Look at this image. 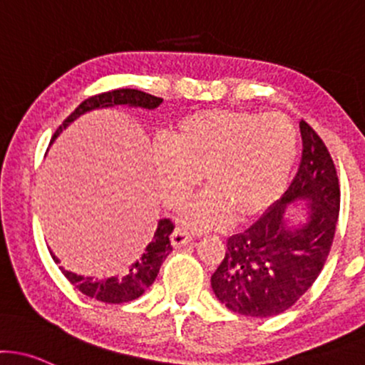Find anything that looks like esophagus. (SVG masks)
<instances>
[{"label":"esophagus","mask_w":365,"mask_h":365,"mask_svg":"<svg viewBox=\"0 0 365 365\" xmlns=\"http://www.w3.org/2000/svg\"><path fill=\"white\" fill-rule=\"evenodd\" d=\"M190 241H192V235L187 230H183V228H176L173 234H171V244H173L175 247L187 246Z\"/></svg>","instance_id":"1"}]
</instances>
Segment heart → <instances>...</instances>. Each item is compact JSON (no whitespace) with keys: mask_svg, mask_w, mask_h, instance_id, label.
<instances>
[{"mask_svg":"<svg viewBox=\"0 0 365 365\" xmlns=\"http://www.w3.org/2000/svg\"><path fill=\"white\" fill-rule=\"evenodd\" d=\"M298 152L293 123L277 112L207 109L187 115L155 152V183L176 206L201 175L206 190L182 210L194 228L215 227L230 215L244 222L263 213L286 190Z\"/></svg>","mask_w":365,"mask_h":365,"instance_id":"heart-1","label":"heart"}]
</instances>
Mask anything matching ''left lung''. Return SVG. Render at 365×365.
I'll list each match as a JSON object with an SVG mask.
<instances>
[{
    "mask_svg": "<svg viewBox=\"0 0 365 365\" xmlns=\"http://www.w3.org/2000/svg\"><path fill=\"white\" fill-rule=\"evenodd\" d=\"M299 131L303 155L289 189L255 225L228 237L225 258L211 275L215 296L235 314L286 312L310 289L329 255L339 215L338 175L319 135L305 121Z\"/></svg>",
    "mask_w": 365,
    "mask_h": 365,
    "instance_id": "1",
    "label": "left lung"
}]
</instances>
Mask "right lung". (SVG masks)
<instances>
[{
    "mask_svg": "<svg viewBox=\"0 0 365 365\" xmlns=\"http://www.w3.org/2000/svg\"><path fill=\"white\" fill-rule=\"evenodd\" d=\"M163 98L154 97V95L143 93L140 90H130V88H121V90L107 91V93L95 95V97L86 98L81 106L78 107L66 121L62 123V126L58 128L57 133L53 135V140L69 126L71 123H74L76 119L81 118L83 114L97 109H109V107H130V109H147V110H155L161 106ZM51 140V142H53ZM175 225L168 218L159 220L158 228L154 232V239L147 244L145 253L137 259V262L131 263L130 267L124 268L121 275H112L107 279H95V277H85V275H78L74 272L66 270L63 267H60L62 274L66 275L67 280L72 286L78 287L83 294L90 296V298L98 299L103 303H126L133 302L145 293L147 289L154 284L155 277L159 274V268H161L164 258L173 251L171 246L170 235L173 232ZM51 258L55 259V263H60L58 258L50 251Z\"/></svg>",
    "mask_w": 365,
    "mask_h": 365,
    "instance_id": "obj_1",
    "label": "right lung"
}]
</instances>
